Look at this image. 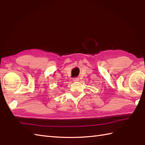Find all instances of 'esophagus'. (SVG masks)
Segmentation results:
<instances>
[{
	"instance_id": "34e87169",
	"label": "esophagus",
	"mask_w": 145,
	"mask_h": 145,
	"mask_svg": "<svg viewBox=\"0 0 145 145\" xmlns=\"http://www.w3.org/2000/svg\"><path fill=\"white\" fill-rule=\"evenodd\" d=\"M79 80V78L78 77H75L73 78V82H78Z\"/></svg>"
}]
</instances>
